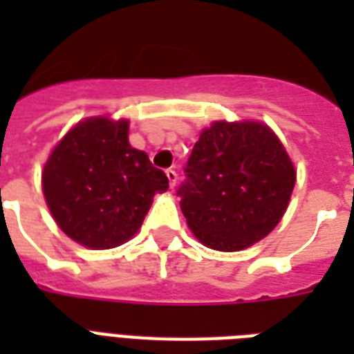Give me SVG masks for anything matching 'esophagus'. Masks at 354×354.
Here are the masks:
<instances>
[{
  "label": "esophagus",
  "mask_w": 354,
  "mask_h": 354,
  "mask_svg": "<svg viewBox=\"0 0 354 354\" xmlns=\"http://www.w3.org/2000/svg\"><path fill=\"white\" fill-rule=\"evenodd\" d=\"M165 174H167V178H169V185H171V187H174V185H176V182H178L176 171H174V169H167Z\"/></svg>",
  "instance_id": "esophagus-1"
}]
</instances>
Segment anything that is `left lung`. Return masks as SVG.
Returning a JSON list of instances; mask_svg holds the SVG:
<instances>
[{
  "instance_id": "obj_1",
  "label": "left lung",
  "mask_w": 354,
  "mask_h": 354,
  "mask_svg": "<svg viewBox=\"0 0 354 354\" xmlns=\"http://www.w3.org/2000/svg\"><path fill=\"white\" fill-rule=\"evenodd\" d=\"M178 187L180 207L202 244L236 252L268 235L285 215L296 171L261 122L216 121L200 133Z\"/></svg>"
}]
</instances>
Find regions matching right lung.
Instances as JSON below:
<instances>
[{"mask_svg":"<svg viewBox=\"0 0 354 354\" xmlns=\"http://www.w3.org/2000/svg\"><path fill=\"white\" fill-rule=\"evenodd\" d=\"M53 218L93 250L127 242L143 224L152 196L169 189L165 172L128 143V121L93 118L71 128L41 174Z\"/></svg>","mask_w":354,"mask_h":354,"instance_id":"obj_1","label":"right lung"}]
</instances>
